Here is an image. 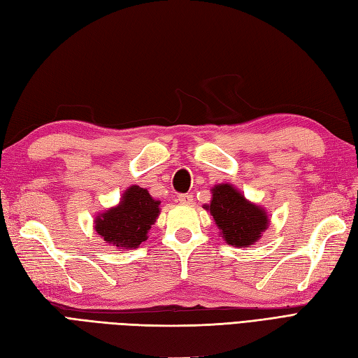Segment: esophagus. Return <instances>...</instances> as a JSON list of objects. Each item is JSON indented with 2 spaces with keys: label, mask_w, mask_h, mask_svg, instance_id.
Wrapping results in <instances>:
<instances>
[{
  "label": "esophagus",
  "mask_w": 358,
  "mask_h": 358,
  "mask_svg": "<svg viewBox=\"0 0 358 358\" xmlns=\"http://www.w3.org/2000/svg\"><path fill=\"white\" fill-rule=\"evenodd\" d=\"M178 199H179V202H180V203H184V205H189L191 202H193V196L188 194V193H182V194H179V196H178Z\"/></svg>",
  "instance_id": "34e87169"
}]
</instances>
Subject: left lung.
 I'll use <instances>...</instances> for the list:
<instances>
[{"mask_svg":"<svg viewBox=\"0 0 358 358\" xmlns=\"http://www.w3.org/2000/svg\"><path fill=\"white\" fill-rule=\"evenodd\" d=\"M206 209L214 217L228 245L248 248L267 229L268 219L264 209L249 203L232 185L222 184L213 189L211 205Z\"/></svg>","mask_w":358,"mask_h":358,"instance_id":"1","label":"left lung"}]
</instances>
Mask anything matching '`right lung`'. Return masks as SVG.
Masks as SVG:
<instances>
[{
  "instance_id": "obj_1",
  "label": "right lung",
  "mask_w": 358,
  "mask_h": 358,
  "mask_svg": "<svg viewBox=\"0 0 358 358\" xmlns=\"http://www.w3.org/2000/svg\"><path fill=\"white\" fill-rule=\"evenodd\" d=\"M159 202L152 199L149 191L130 187L117 208L108 209L97 217L95 231L112 246L132 249L147 238L156 217L159 215Z\"/></svg>"
}]
</instances>
